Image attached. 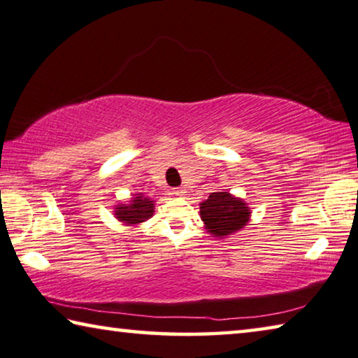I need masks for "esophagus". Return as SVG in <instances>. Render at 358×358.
<instances>
[{"label":"esophagus","mask_w":358,"mask_h":358,"mask_svg":"<svg viewBox=\"0 0 358 358\" xmlns=\"http://www.w3.org/2000/svg\"><path fill=\"white\" fill-rule=\"evenodd\" d=\"M185 189L184 187H178V189H174V195H178V196H184L185 195Z\"/></svg>","instance_id":"esophagus-1"}]
</instances>
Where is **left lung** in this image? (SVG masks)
Returning <instances> with one entry per match:
<instances>
[{
  "label": "left lung",
  "instance_id": "obj_1",
  "mask_svg": "<svg viewBox=\"0 0 358 358\" xmlns=\"http://www.w3.org/2000/svg\"><path fill=\"white\" fill-rule=\"evenodd\" d=\"M200 215L206 230L215 238H225L241 230L250 219L248 203L228 192L210 193L200 204Z\"/></svg>",
  "mask_w": 358,
  "mask_h": 358
}]
</instances>
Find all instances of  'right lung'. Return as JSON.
Masks as SVG:
<instances>
[{
	"mask_svg": "<svg viewBox=\"0 0 358 358\" xmlns=\"http://www.w3.org/2000/svg\"><path fill=\"white\" fill-rule=\"evenodd\" d=\"M154 203L143 193H136L128 204H117L114 214L125 225H138L154 215Z\"/></svg>",
	"mask_w": 358,
	"mask_h": 358,
	"instance_id": "obj_1",
	"label": "right lung"
}]
</instances>
